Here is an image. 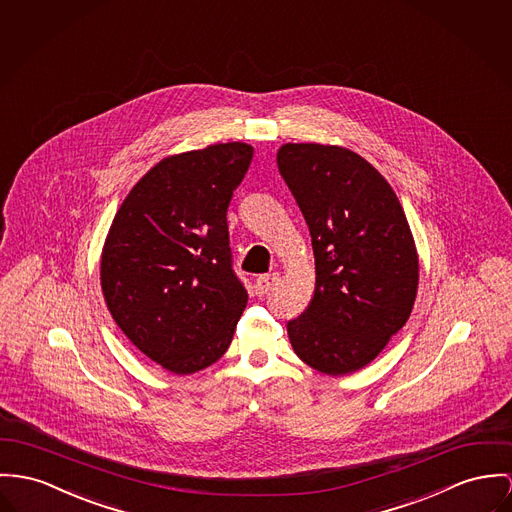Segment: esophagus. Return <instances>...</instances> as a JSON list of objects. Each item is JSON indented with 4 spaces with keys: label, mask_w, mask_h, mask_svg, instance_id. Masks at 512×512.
I'll return each instance as SVG.
<instances>
[{
    "label": "esophagus",
    "mask_w": 512,
    "mask_h": 512,
    "mask_svg": "<svg viewBox=\"0 0 512 512\" xmlns=\"http://www.w3.org/2000/svg\"><path fill=\"white\" fill-rule=\"evenodd\" d=\"M276 282H278V275L273 273V275H261L257 278V282H255V290H257V294H267L269 290H273L276 286Z\"/></svg>",
    "instance_id": "1"
}]
</instances>
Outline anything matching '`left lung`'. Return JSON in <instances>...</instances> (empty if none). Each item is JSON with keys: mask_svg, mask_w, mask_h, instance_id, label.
<instances>
[{"mask_svg": "<svg viewBox=\"0 0 512 512\" xmlns=\"http://www.w3.org/2000/svg\"><path fill=\"white\" fill-rule=\"evenodd\" d=\"M278 171L310 228L315 292L288 321L294 353L343 376L372 362L409 319L419 259L390 183L347 148L284 144Z\"/></svg>", "mask_w": 512, "mask_h": 512, "instance_id": "left-lung-1", "label": "left lung"}]
</instances>
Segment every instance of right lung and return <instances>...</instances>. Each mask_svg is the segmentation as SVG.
Instances as JSON below:
<instances>
[{"mask_svg":"<svg viewBox=\"0 0 512 512\" xmlns=\"http://www.w3.org/2000/svg\"><path fill=\"white\" fill-rule=\"evenodd\" d=\"M253 148L214 144L161 159L118 208L101 288L122 333L173 374L228 351L247 290L232 267L228 206Z\"/></svg>","mask_w":512,"mask_h":512,"instance_id":"right-lung-1","label":"right lung"}]
</instances>
